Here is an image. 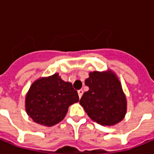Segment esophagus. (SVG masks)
<instances>
[{
  "mask_svg": "<svg viewBox=\"0 0 154 154\" xmlns=\"http://www.w3.org/2000/svg\"><path fill=\"white\" fill-rule=\"evenodd\" d=\"M77 93H78V96H79V98H82V96L83 94V91L82 90H79L78 91H77Z\"/></svg>",
  "mask_w": 154,
  "mask_h": 154,
  "instance_id": "esophagus-1",
  "label": "esophagus"
}]
</instances>
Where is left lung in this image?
<instances>
[{"instance_id": "8db88e82", "label": "left lung", "mask_w": 154, "mask_h": 154, "mask_svg": "<svg viewBox=\"0 0 154 154\" xmlns=\"http://www.w3.org/2000/svg\"><path fill=\"white\" fill-rule=\"evenodd\" d=\"M85 81L88 91L80 103L90 118L103 126H112L125 117L126 100L120 82L113 72H90Z\"/></svg>"}]
</instances>
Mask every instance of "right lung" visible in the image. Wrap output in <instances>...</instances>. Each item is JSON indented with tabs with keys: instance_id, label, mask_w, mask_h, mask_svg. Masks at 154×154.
I'll return each instance as SVG.
<instances>
[{
	"instance_id": "obj_1",
	"label": "right lung",
	"mask_w": 154,
	"mask_h": 154,
	"mask_svg": "<svg viewBox=\"0 0 154 154\" xmlns=\"http://www.w3.org/2000/svg\"><path fill=\"white\" fill-rule=\"evenodd\" d=\"M79 101L72 83L59 74L41 78L31 86L26 96V111L36 123L52 126L64 118L69 106Z\"/></svg>"
}]
</instances>
